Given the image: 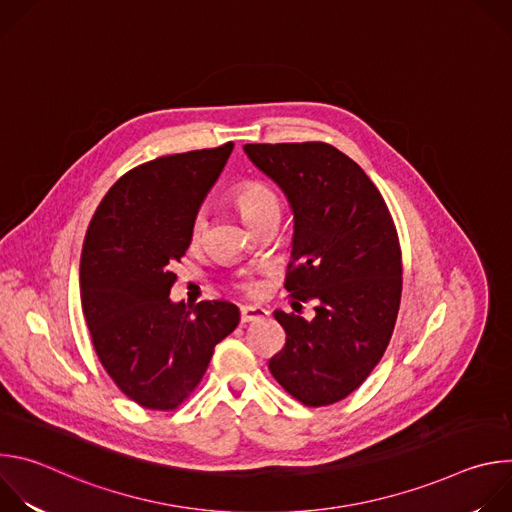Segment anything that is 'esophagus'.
I'll return each mask as SVG.
<instances>
[{"mask_svg": "<svg viewBox=\"0 0 512 512\" xmlns=\"http://www.w3.org/2000/svg\"><path fill=\"white\" fill-rule=\"evenodd\" d=\"M267 316V310L261 306H241V324H249Z\"/></svg>", "mask_w": 512, "mask_h": 512, "instance_id": "34e87169", "label": "esophagus"}]
</instances>
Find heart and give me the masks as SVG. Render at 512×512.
Returning <instances> with one entry per match:
<instances>
[{
    "mask_svg": "<svg viewBox=\"0 0 512 512\" xmlns=\"http://www.w3.org/2000/svg\"><path fill=\"white\" fill-rule=\"evenodd\" d=\"M233 204L237 206V210L241 212L243 221L253 227L265 218H279L281 216V208H283V200L279 196V192L263 182V180H247L243 184H239L233 194ZM206 229V216L204 212H198L194 216V221L190 225V241L196 245L200 243L202 235ZM235 289L243 291V294H255L257 291V283L251 279H243V281H235Z\"/></svg>",
    "mask_w": 512,
    "mask_h": 512,
    "instance_id": "b5f03b06",
    "label": "heart"
}]
</instances>
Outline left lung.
Segmentation results:
<instances>
[{
  "label": "left lung",
  "instance_id": "obj_1",
  "mask_svg": "<svg viewBox=\"0 0 512 512\" xmlns=\"http://www.w3.org/2000/svg\"><path fill=\"white\" fill-rule=\"evenodd\" d=\"M245 152L296 212L283 285L296 312L310 302L316 312H273L285 344L269 371L300 403L332 405L367 381L393 336L403 289L393 216L371 178L330 143H247Z\"/></svg>",
  "mask_w": 512,
  "mask_h": 512
}]
</instances>
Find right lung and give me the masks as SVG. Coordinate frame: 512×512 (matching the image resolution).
<instances>
[{
  "instance_id": "right-lung-1",
  "label": "right lung",
  "mask_w": 512,
  "mask_h": 512,
  "mask_svg": "<svg viewBox=\"0 0 512 512\" xmlns=\"http://www.w3.org/2000/svg\"><path fill=\"white\" fill-rule=\"evenodd\" d=\"M233 141L162 156L123 174L97 206L81 255V304L113 383L145 409L172 411L202 381L214 346L239 324L235 304L186 308L168 296L190 225Z\"/></svg>"
}]
</instances>
